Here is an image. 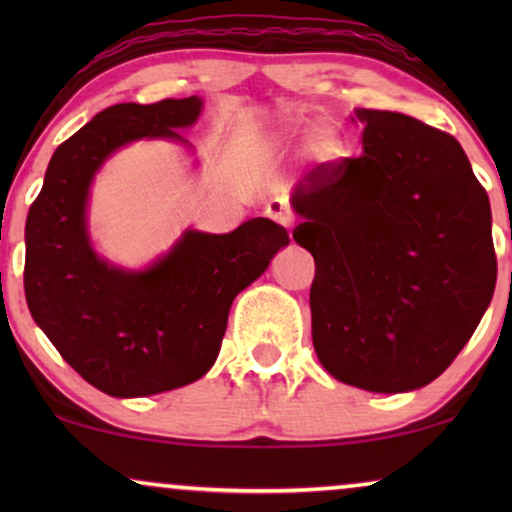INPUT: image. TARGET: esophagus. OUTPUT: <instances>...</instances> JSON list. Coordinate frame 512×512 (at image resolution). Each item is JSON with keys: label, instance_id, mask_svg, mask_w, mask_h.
I'll return each instance as SVG.
<instances>
[{"label": "esophagus", "instance_id": "obj_1", "mask_svg": "<svg viewBox=\"0 0 512 512\" xmlns=\"http://www.w3.org/2000/svg\"><path fill=\"white\" fill-rule=\"evenodd\" d=\"M265 214H268L272 221H277L279 226H284V228L289 230V233H291V226H293V214H291V209H289V205H286L284 200H272L270 205L265 207Z\"/></svg>", "mask_w": 512, "mask_h": 512}]
</instances>
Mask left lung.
<instances>
[{
    "mask_svg": "<svg viewBox=\"0 0 512 512\" xmlns=\"http://www.w3.org/2000/svg\"><path fill=\"white\" fill-rule=\"evenodd\" d=\"M363 151L298 181L293 240L314 256L312 342L335 380L403 394L471 340L496 286L492 209L452 135L356 109Z\"/></svg>",
    "mask_w": 512,
    "mask_h": 512,
    "instance_id": "obj_1",
    "label": "left lung"
}]
</instances>
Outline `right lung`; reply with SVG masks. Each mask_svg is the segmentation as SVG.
<instances>
[{
	"label": "right lung",
	"instance_id": "add662e5",
	"mask_svg": "<svg viewBox=\"0 0 512 512\" xmlns=\"http://www.w3.org/2000/svg\"><path fill=\"white\" fill-rule=\"evenodd\" d=\"M202 111L198 95L114 104L62 142L25 223V298L62 359L116 398L163 394L200 380L219 356L237 293L268 270L289 235L249 219L226 235L188 228L144 270L97 256L88 233L95 174L137 139L191 144L177 130Z\"/></svg>",
	"mask_w": 512,
	"mask_h": 512
}]
</instances>
